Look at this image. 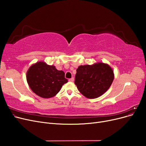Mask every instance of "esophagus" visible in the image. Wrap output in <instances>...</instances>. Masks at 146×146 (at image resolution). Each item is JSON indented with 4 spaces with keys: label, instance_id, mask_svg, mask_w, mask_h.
Here are the masks:
<instances>
[{
    "label": "esophagus",
    "instance_id": "esophagus-1",
    "mask_svg": "<svg viewBox=\"0 0 146 146\" xmlns=\"http://www.w3.org/2000/svg\"><path fill=\"white\" fill-rule=\"evenodd\" d=\"M69 82H74V77H72L71 78H69Z\"/></svg>",
    "mask_w": 146,
    "mask_h": 146
}]
</instances>
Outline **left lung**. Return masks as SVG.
Here are the masks:
<instances>
[{"mask_svg":"<svg viewBox=\"0 0 146 146\" xmlns=\"http://www.w3.org/2000/svg\"><path fill=\"white\" fill-rule=\"evenodd\" d=\"M114 77L113 70L108 64L99 62L81 65L77 69L75 84L86 98L96 99L109 89Z\"/></svg>","mask_w":146,"mask_h":146,"instance_id":"8db88e82","label":"left lung"}]
</instances>
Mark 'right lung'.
<instances>
[{"label": "right lung", "mask_w": 146, "mask_h": 146, "mask_svg": "<svg viewBox=\"0 0 146 146\" xmlns=\"http://www.w3.org/2000/svg\"><path fill=\"white\" fill-rule=\"evenodd\" d=\"M63 70H57L55 66L38 61L29 68L27 72V81L34 93L42 98H50L60 91L68 79Z\"/></svg>", "instance_id": "obj_1"}]
</instances>
